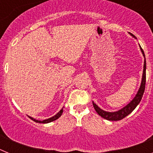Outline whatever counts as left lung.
Wrapping results in <instances>:
<instances>
[{
    "mask_svg": "<svg viewBox=\"0 0 153 153\" xmlns=\"http://www.w3.org/2000/svg\"><path fill=\"white\" fill-rule=\"evenodd\" d=\"M129 34L132 36H133L134 38L136 39V36L133 34H132L131 33H129ZM140 50H141V52L143 53V56H144V65H143V76H142V81L141 84H140V88L138 90L136 95L135 96V97L132 99V100H131L129 103L127 104L126 106H125L124 107H123L122 109L118 110V111L115 112H106L103 109H100L97 106V104L93 101V107L95 109V110L97 111V113H98L101 117L106 119L107 120H110V121H118V120H121L123 118H125L126 116L129 114V113H132L135 109H136V106L139 105V103L142 100V97L143 96V93L145 91V86H146V57H145V53L143 52L142 47H140Z\"/></svg>",
    "mask_w": 153,
    "mask_h": 153,
    "instance_id": "8db88e82",
    "label": "left lung"
}]
</instances>
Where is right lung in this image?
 Masks as SVG:
<instances>
[{"instance_id": "1", "label": "right lung", "mask_w": 153, "mask_h": 153, "mask_svg": "<svg viewBox=\"0 0 153 153\" xmlns=\"http://www.w3.org/2000/svg\"><path fill=\"white\" fill-rule=\"evenodd\" d=\"M63 108L64 107L62 108V109L60 110V112H58V113H56L55 116H53V117H51V118H49V119H47V120H42V121L41 120H35V119L33 118V117H29L31 119V120H33V121H34V122H36V123H51V122H53V121H54V120H57L58 118H60V117H61V115H62V113H63Z\"/></svg>"}]
</instances>
